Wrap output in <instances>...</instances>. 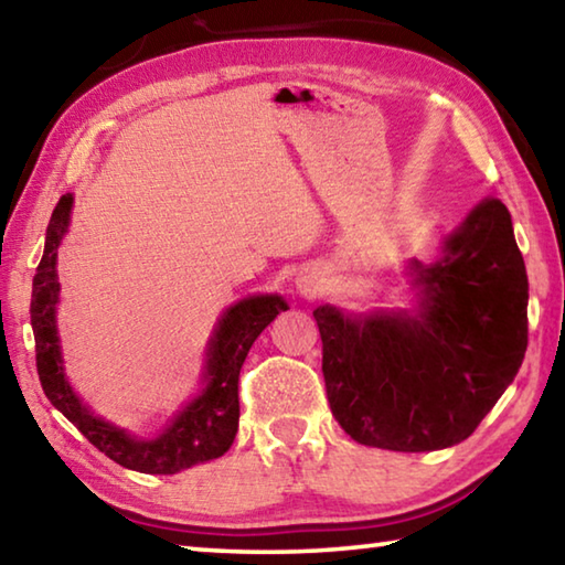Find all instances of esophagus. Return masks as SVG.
I'll return each mask as SVG.
<instances>
[{
	"mask_svg": "<svg viewBox=\"0 0 565 565\" xmlns=\"http://www.w3.org/2000/svg\"><path fill=\"white\" fill-rule=\"evenodd\" d=\"M296 291L303 299H317V296L323 291V276L317 269H303L296 276Z\"/></svg>",
	"mask_w": 565,
	"mask_h": 565,
	"instance_id": "obj_1",
	"label": "esophagus"
}]
</instances>
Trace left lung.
<instances>
[{"mask_svg":"<svg viewBox=\"0 0 565 565\" xmlns=\"http://www.w3.org/2000/svg\"><path fill=\"white\" fill-rule=\"evenodd\" d=\"M414 309L313 311L331 414L353 441L438 451L466 441L519 374L529 347V276L499 199L444 238L434 264L411 259Z\"/></svg>","mask_w":565,"mask_h":565,"instance_id":"1","label":"left lung"}]
</instances>
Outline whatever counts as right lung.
<instances>
[{"label":"right lung","mask_w":565,"mask_h":565,"mask_svg":"<svg viewBox=\"0 0 565 565\" xmlns=\"http://www.w3.org/2000/svg\"><path fill=\"white\" fill-rule=\"evenodd\" d=\"M74 196L64 194L46 226L42 262L32 284V329L36 343V371L46 398L56 411L79 428L89 444L111 461L139 473H179L196 463L224 456L238 431V371L256 337L289 309L279 294L248 296L228 306L218 319L214 337L209 339L202 388L189 398L164 431L154 438H141L127 431L84 404L66 379L60 331H56V252L70 228Z\"/></svg>","instance_id":"add662e5"}]
</instances>
